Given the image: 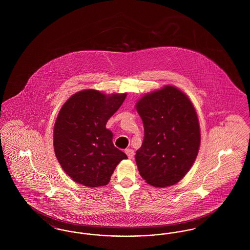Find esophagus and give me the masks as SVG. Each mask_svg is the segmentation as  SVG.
<instances>
[{
    "mask_svg": "<svg viewBox=\"0 0 250 250\" xmlns=\"http://www.w3.org/2000/svg\"><path fill=\"white\" fill-rule=\"evenodd\" d=\"M125 154L128 156L129 159H132V158L134 157V151H133L132 149H129V148L126 149V150H125Z\"/></svg>",
    "mask_w": 250,
    "mask_h": 250,
    "instance_id": "esophagus-1",
    "label": "esophagus"
}]
</instances>
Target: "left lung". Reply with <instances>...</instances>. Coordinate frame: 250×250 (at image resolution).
Instances as JSON below:
<instances>
[{
    "mask_svg": "<svg viewBox=\"0 0 250 250\" xmlns=\"http://www.w3.org/2000/svg\"><path fill=\"white\" fill-rule=\"evenodd\" d=\"M144 138L136 152L141 176L155 188L173 186L189 171L199 153L201 129L196 109L172 85L148 93L137 102Z\"/></svg>",
    "mask_w": 250,
    "mask_h": 250,
    "instance_id": "1",
    "label": "left lung"
}]
</instances>
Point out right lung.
<instances>
[{
  "label": "right lung",
  "mask_w": 250,
  "mask_h": 250,
  "mask_svg": "<svg viewBox=\"0 0 250 250\" xmlns=\"http://www.w3.org/2000/svg\"><path fill=\"white\" fill-rule=\"evenodd\" d=\"M126 97L106 95L94 89L80 91L61 107L53 129L56 157L64 172L89 188L109 183L115 167L127 156L112 143L106 128L109 119Z\"/></svg>",
  "instance_id": "1"
}]
</instances>
